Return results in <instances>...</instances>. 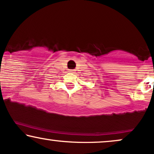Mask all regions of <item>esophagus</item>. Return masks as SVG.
<instances>
[{
  "mask_svg": "<svg viewBox=\"0 0 154 154\" xmlns=\"http://www.w3.org/2000/svg\"><path fill=\"white\" fill-rule=\"evenodd\" d=\"M69 72H70V73L74 74V73H75V70H73V69H69Z\"/></svg>",
  "mask_w": 154,
  "mask_h": 154,
  "instance_id": "34e87169",
  "label": "esophagus"
}]
</instances>
